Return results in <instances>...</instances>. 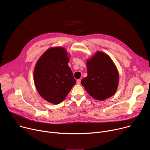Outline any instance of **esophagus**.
<instances>
[{
  "instance_id": "34e87169",
  "label": "esophagus",
  "mask_w": 150,
  "mask_h": 150,
  "mask_svg": "<svg viewBox=\"0 0 150 150\" xmlns=\"http://www.w3.org/2000/svg\"><path fill=\"white\" fill-rule=\"evenodd\" d=\"M76 83H77L78 84H80V83H81V79H78V80L76 81Z\"/></svg>"
}]
</instances>
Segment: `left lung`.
<instances>
[{
  "mask_svg": "<svg viewBox=\"0 0 150 150\" xmlns=\"http://www.w3.org/2000/svg\"><path fill=\"white\" fill-rule=\"evenodd\" d=\"M87 77L81 80V84L93 98L104 100L112 96L116 92L119 74L110 57L98 52L87 62Z\"/></svg>",
  "mask_w": 150,
  "mask_h": 150,
  "instance_id": "obj_1",
  "label": "left lung"
}]
</instances>
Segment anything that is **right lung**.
Returning a JSON list of instances; mask_svg holds the SVG:
<instances>
[{
  "mask_svg": "<svg viewBox=\"0 0 150 150\" xmlns=\"http://www.w3.org/2000/svg\"><path fill=\"white\" fill-rule=\"evenodd\" d=\"M69 57L65 49L53 47L44 53L36 63L34 79L39 94L47 101L59 104L76 83L68 66Z\"/></svg>",
  "mask_w": 150,
  "mask_h": 150,
  "instance_id": "add662e5",
  "label": "right lung"
}]
</instances>
